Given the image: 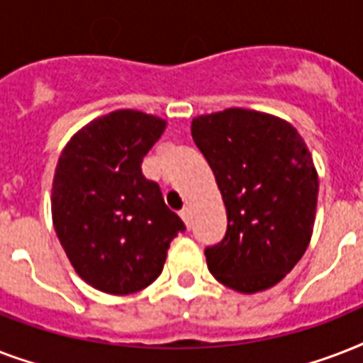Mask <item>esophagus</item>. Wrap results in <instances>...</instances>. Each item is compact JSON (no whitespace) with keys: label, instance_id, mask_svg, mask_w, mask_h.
<instances>
[{"label":"esophagus","instance_id":"34e87169","mask_svg":"<svg viewBox=\"0 0 363 363\" xmlns=\"http://www.w3.org/2000/svg\"><path fill=\"white\" fill-rule=\"evenodd\" d=\"M181 218L184 220V224H186L188 230H190V228H192V215H190V209H182Z\"/></svg>","mask_w":363,"mask_h":363}]
</instances>
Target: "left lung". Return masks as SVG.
I'll return each mask as SVG.
<instances>
[{
    "label": "left lung",
    "mask_w": 363,
    "mask_h": 363,
    "mask_svg": "<svg viewBox=\"0 0 363 363\" xmlns=\"http://www.w3.org/2000/svg\"><path fill=\"white\" fill-rule=\"evenodd\" d=\"M226 205V235L205 248L216 281L241 294L281 282L309 247L318 175L298 130L279 116L226 109L192 121Z\"/></svg>",
    "instance_id": "1"
}]
</instances>
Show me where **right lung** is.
<instances>
[{
  "label": "right lung",
  "mask_w": 363,
  "mask_h": 363,
  "mask_svg": "<svg viewBox=\"0 0 363 363\" xmlns=\"http://www.w3.org/2000/svg\"><path fill=\"white\" fill-rule=\"evenodd\" d=\"M164 130V118L121 109L77 131L60 154L54 230L79 277L101 292L125 296L152 284L169 242L186 230L141 171Z\"/></svg>",
  "instance_id": "right-lung-1"
}]
</instances>
